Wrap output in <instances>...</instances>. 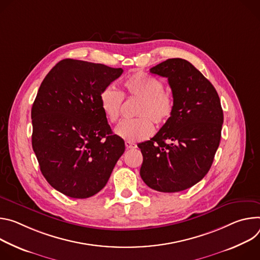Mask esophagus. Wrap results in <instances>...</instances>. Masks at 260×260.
Instances as JSON below:
<instances>
[{
	"instance_id": "34e87169",
	"label": "esophagus",
	"mask_w": 260,
	"mask_h": 260,
	"mask_svg": "<svg viewBox=\"0 0 260 260\" xmlns=\"http://www.w3.org/2000/svg\"><path fill=\"white\" fill-rule=\"evenodd\" d=\"M125 146H126L127 149H135L136 148V143L133 142V141L127 140V141H125Z\"/></svg>"
}]
</instances>
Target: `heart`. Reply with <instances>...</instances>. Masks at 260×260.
I'll list each match as a JSON object with an SVG mask.
<instances>
[{"label": "heart", "mask_w": 260, "mask_h": 260, "mask_svg": "<svg viewBox=\"0 0 260 260\" xmlns=\"http://www.w3.org/2000/svg\"><path fill=\"white\" fill-rule=\"evenodd\" d=\"M123 96L138 99L135 108L137 118L123 121L114 130L123 139L139 141L150 137L154 132L152 121L158 126L164 125L174 113V97L163 90V83L148 74L135 73L124 81L123 93L112 86H106L100 93V108L111 123L120 118Z\"/></svg>", "instance_id": "b5f03b06"}]
</instances>
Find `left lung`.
<instances>
[{
  "label": "left lung",
  "instance_id": "left-lung-1",
  "mask_svg": "<svg viewBox=\"0 0 260 260\" xmlns=\"http://www.w3.org/2000/svg\"><path fill=\"white\" fill-rule=\"evenodd\" d=\"M166 77L175 100L170 119L138 143L140 177L159 192L186 190L208 174L220 143L223 110L214 85L190 62L168 59L150 69Z\"/></svg>",
  "mask_w": 260,
  "mask_h": 260
}]
</instances>
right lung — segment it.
Instances as JSON below:
<instances>
[{"label": "right lung", "instance_id": "1", "mask_svg": "<svg viewBox=\"0 0 260 260\" xmlns=\"http://www.w3.org/2000/svg\"><path fill=\"white\" fill-rule=\"evenodd\" d=\"M122 68L65 59L45 76L32 106V146L48 184L72 198L106 185L125 152L100 108L103 89Z\"/></svg>", "mask_w": 260, "mask_h": 260}]
</instances>
